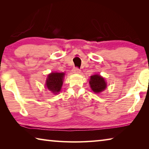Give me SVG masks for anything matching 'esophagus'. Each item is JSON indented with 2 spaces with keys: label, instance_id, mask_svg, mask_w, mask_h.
I'll return each mask as SVG.
<instances>
[{
  "label": "esophagus",
  "instance_id": "34e87169",
  "mask_svg": "<svg viewBox=\"0 0 149 149\" xmlns=\"http://www.w3.org/2000/svg\"><path fill=\"white\" fill-rule=\"evenodd\" d=\"M72 71L74 73V74H79L80 73V70L78 68H74L73 69Z\"/></svg>",
  "mask_w": 149,
  "mask_h": 149
}]
</instances>
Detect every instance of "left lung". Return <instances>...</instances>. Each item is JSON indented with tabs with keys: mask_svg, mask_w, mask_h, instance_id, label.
Here are the masks:
<instances>
[{
	"mask_svg": "<svg viewBox=\"0 0 149 149\" xmlns=\"http://www.w3.org/2000/svg\"><path fill=\"white\" fill-rule=\"evenodd\" d=\"M89 84L91 89L95 93H100L107 88V83L101 75L99 74L91 76Z\"/></svg>",
	"mask_w": 149,
	"mask_h": 149,
	"instance_id": "left-lung-1",
	"label": "left lung"
}]
</instances>
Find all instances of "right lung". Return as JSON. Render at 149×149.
<instances>
[{
    "label": "right lung",
    "instance_id": "obj_1",
    "mask_svg": "<svg viewBox=\"0 0 149 149\" xmlns=\"http://www.w3.org/2000/svg\"><path fill=\"white\" fill-rule=\"evenodd\" d=\"M64 75L65 74L63 72H52L48 75L45 84L47 89L54 94H58L61 90Z\"/></svg>",
    "mask_w": 149,
    "mask_h": 149
}]
</instances>
